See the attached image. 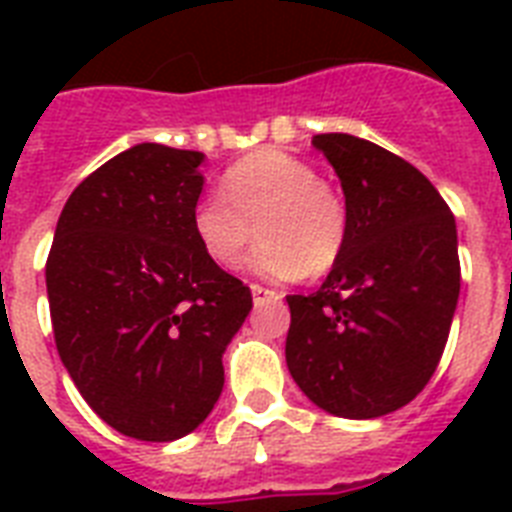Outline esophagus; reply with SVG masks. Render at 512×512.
I'll list each match as a JSON object with an SVG mask.
<instances>
[{
    "label": "esophagus",
    "instance_id": "1",
    "mask_svg": "<svg viewBox=\"0 0 512 512\" xmlns=\"http://www.w3.org/2000/svg\"><path fill=\"white\" fill-rule=\"evenodd\" d=\"M279 292H273V289H265L260 287V284H252V300H255V305L260 303H268V300H279Z\"/></svg>",
    "mask_w": 512,
    "mask_h": 512
}]
</instances>
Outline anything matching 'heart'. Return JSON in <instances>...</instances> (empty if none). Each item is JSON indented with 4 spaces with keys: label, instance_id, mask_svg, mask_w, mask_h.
<instances>
[{
    "label": "heart",
    "instance_id": "obj_1",
    "mask_svg": "<svg viewBox=\"0 0 512 512\" xmlns=\"http://www.w3.org/2000/svg\"><path fill=\"white\" fill-rule=\"evenodd\" d=\"M191 225L220 268H239L257 233L265 241L252 268L265 279L321 276L340 260L348 239V204L311 164L281 148H260L223 175L220 191L196 201Z\"/></svg>",
    "mask_w": 512,
    "mask_h": 512
}]
</instances>
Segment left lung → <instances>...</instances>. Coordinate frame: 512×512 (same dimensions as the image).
Returning <instances> with one entry per match:
<instances>
[{"mask_svg":"<svg viewBox=\"0 0 512 512\" xmlns=\"http://www.w3.org/2000/svg\"><path fill=\"white\" fill-rule=\"evenodd\" d=\"M340 177L348 239L313 295H289L287 366L324 412L372 420L436 372L460 297L457 225L401 156L345 132L313 135Z\"/></svg>","mask_w":512,"mask_h":512,"instance_id":"left-lung-1","label":"left lung"}]
</instances>
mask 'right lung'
<instances>
[{"label": "right lung", "mask_w": 512, "mask_h": 512, "mask_svg": "<svg viewBox=\"0 0 512 512\" xmlns=\"http://www.w3.org/2000/svg\"><path fill=\"white\" fill-rule=\"evenodd\" d=\"M201 162L159 143L108 159L68 196L44 268L60 361L92 412L138 441L207 420L252 308L193 233Z\"/></svg>", "instance_id": "1"}]
</instances>
